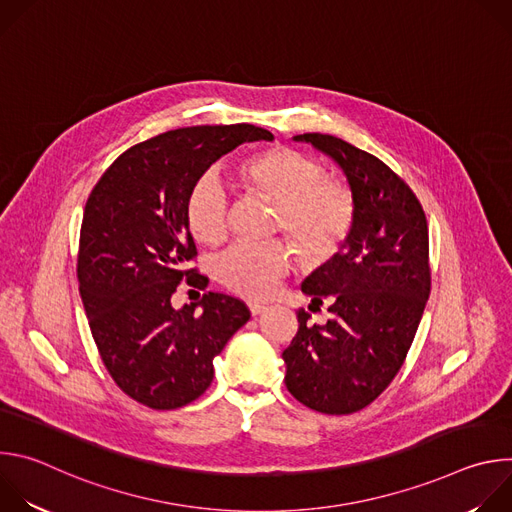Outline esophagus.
<instances>
[{
  "instance_id": "esophagus-1",
  "label": "esophagus",
  "mask_w": 512,
  "mask_h": 512,
  "mask_svg": "<svg viewBox=\"0 0 512 512\" xmlns=\"http://www.w3.org/2000/svg\"><path fill=\"white\" fill-rule=\"evenodd\" d=\"M265 310H267V306L257 304V302H249V312H251V316H259V314H263Z\"/></svg>"
}]
</instances>
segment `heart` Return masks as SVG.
<instances>
[{
	"instance_id": "heart-1",
	"label": "heart",
	"mask_w": 512,
	"mask_h": 512,
	"mask_svg": "<svg viewBox=\"0 0 512 512\" xmlns=\"http://www.w3.org/2000/svg\"><path fill=\"white\" fill-rule=\"evenodd\" d=\"M241 180L263 200L279 206L277 231H285L302 253L318 265L332 257L346 239L354 202L350 190L314 158L275 145L241 164ZM186 223L192 237L206 247H218L229 235V198L216 178L198 180L186 200ZM294 267V251L285 243L239 245L231 249L218 275L235 294L263 300L277 294L283 277Z\"/></svg>"
}]
</instances>
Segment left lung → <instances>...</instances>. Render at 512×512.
<instances>
[{
	"label": "left lung",
	"mask_w": 512,
	"mask_h": 512,
	"mask_svg": "<svg viewBox=\"0 0 512 512\" xmlns=\"http://www.w3.org/2000/svg\"><path fill=\"white\" fill-rule=\"evenodd\" d=\"M344 172L354 216L342 249L302 283L310 310L332 318L310 324L283 350L285 387L306 407L348 415L371 405L395 379L411 348L431 289L425 212L411 188L379 158L348 141L304 133Z\"/></svg>",
	"instance_id": "obj_1"
}]
</instances>
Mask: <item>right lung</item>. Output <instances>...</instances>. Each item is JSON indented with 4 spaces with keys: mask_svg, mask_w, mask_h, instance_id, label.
Returning a JSON list of instances; mask_svg holds the SVG:
<instances>
[{
    "mask_svg": "<svg viewBox=\"0 0 512 512\" xmlns=\"http://www.w3.org/2000/svg\"><path fill=\"white\" fill-rule=\"evenodd\" d=\"M271 141L249 123L198 125L160 133L123 152L95 184L83 214L79 289L105 369L133 401L166 411L198 399L212 383V360L251 318L227 294L206 291L176 310L196 245L186 223L192 186L245 141ZM196 307L202 315H194Z\"/></svg>",
    "mask_w": 512,
    "mask_h": 512,
    "instance_id": "right-lung-1",
    "label": "right lung"
}]
</instances>
